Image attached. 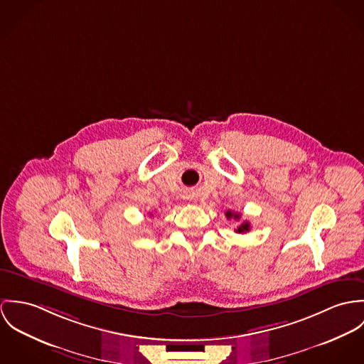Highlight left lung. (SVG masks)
Segmentation results:
<instances>
[{
	"label": "left lung",
	"instance_id": "8db88e82",
	"mask_svg": "<svg viewBox=\"0 0 364 364\" xmlns=\"http://www.w3.org/2000/svg\"><path fill=\"white\" fill-rule=\"evenodd\" d=\"M226 218L230 220V219H235V220H240V218H242V213H239V212H233V210H228L226 212ZM250 222H242L240 225H239V228L237 229H235V232L236 233H240V235H244V233H247V232H250Z\"/></svg>",
	"mask_w": 364,
	"mask_h": 364
}]
</instances>
